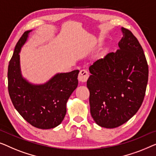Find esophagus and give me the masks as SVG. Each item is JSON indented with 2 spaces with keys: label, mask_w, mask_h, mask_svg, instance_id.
<instances>
[{
  "label": "esophagus",
  "mask_w": 156,
  "mask_h": 156,
  "mask_svg": "<svg viewBox=\"0 0 156 156\" xmlns=\"http://www.w3.org/2000/svg\"><path fill=\"white\" fill-rule=\"evenodd\" d=\"M89 78V73L86 70H81L78 74V80L81 83H86Z\"/></svg>",
  "instance_id": "esophagus-1"
}]
</instances>
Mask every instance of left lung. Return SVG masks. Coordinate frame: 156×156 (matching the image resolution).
I'll return each instance as SVG.
<instances>
[{
	"label": "left lung",
	"mask_w": 156,
	"mask_h": 156,
	"mask_svg": "<svg viewBox=\"0 0 156 156\" xmlns=\"http://www.w3.org/2000/svg\"><path fill=\"white\" fill-rule=\"evenodd\" d=\"M119 49L89 67L87 87L90 114L97 124L116 128L129 121L143 102L148 66L141 44L130 30L122 27Z\"/></svg>",
	"instance_id": "left-lung-1"
}]
</instances>
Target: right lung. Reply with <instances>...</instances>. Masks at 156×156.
I'll return each instance as SVG.
<instances>
[{"instance_id": "1", "label": "right lung", "mask_w": 156, "mask_h": 156, "mask_svg": "<svg viewBox=\"0 0 156 156\" xmlns=\"http://www.w3.org/2000/svg\"><path fill=\"white\" fill-rule=\"evenodd\" d=\"M32 30L24 32L8 65V92L15 108L34 127L54 128L66 114V102L78 86L79 71L56 74L44 84L34 85L23 78L20 63L21 47Z\"/></svg>"}]
</instances>
